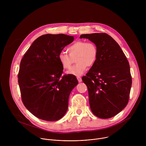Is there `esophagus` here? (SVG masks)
I'll use <instances>...</instances> for the list:
<instances>
[{"mask_svg": "<svg viewBox=\"0 0 146 146\" xmlns=\"http://www.w3.org/2000/svg\"><path fill=\"white\" fill-rule=\"evenodd\" d=\"M77 80H78V81L79 82H81V81H82L81 77H80V76H77Z\"/></svg>", "mask_w": 146, "mask_h": 146, "instance_id": "34e87169", "label": "esophagus"}]
</instances>
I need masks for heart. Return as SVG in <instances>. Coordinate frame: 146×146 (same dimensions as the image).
I'll return each instance as SVG.
<instances>
[{"label":"heart","instance_id":"heart-1","mask_svg":"<svg viewBox=\"0 0 146 146\" xmlns=\"http://www.w3.org/2000/svg\"><path fill=\"white\" fill-rule=\"evenodd\" d=\"M69 53L61 51L58 55V59L64 69H69L76 58V64L72 67L68 73L80 76L84 73L88 67L92 66L97 60L98 48L93 42L78 40L70 45L67 49Z\"/></svg>","mask_w":146,"mask_h":146}]
</instances>
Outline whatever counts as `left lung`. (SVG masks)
I'll use <instances>...</instances> for the list:
<instances>
[{
	"instance_id": "obj_1",
	"label": "left lung",
	"mask_w": 146,
	"mask_h": 146,
	"mask_svg": "<svg viewBox=\"0 0 146 146\" xmlns=\"http://www.w3.org/2000/svg\"><path fill=\"white\" fill-rule=\"evenodd\" d=\"M96 44L98 56L82 80L88 88L91 110L96 117L107 119L122 111L129 101L132 76L128 60L116 41L105 33L84 34Z\"/></svg>"
}]
</instances>
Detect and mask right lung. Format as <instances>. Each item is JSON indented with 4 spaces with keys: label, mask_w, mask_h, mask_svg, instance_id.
Returning a JSON list of instances; mask_svg holds the SVG:
<instances>
[{
    "label": "right lung",
    "mask_w": 146,
    "mask_h": 146,
    "mask_svg": "<svg viewBox=\"0 0 146 146\" xmlns=\"http://www.w3.org/2000/svg\"><path fill=\"white\" fill-rule=\"evenodd\" d=\"M74 40L64 34H46L36 38L24 54L18 74L21 99L35 117L57 121L65 114L72 90L78 84L72 75L62 76L58 55Z\"/></svg>",
    "instance_id": "right-lung-1"
}]
</instances>
